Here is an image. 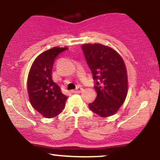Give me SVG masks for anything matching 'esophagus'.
I'll use <instances>...</instances> for the list:
<instances>
[{"mask_svg":"<svg viewBox=\"0 0 160 160\" xmlns=\"http://www.w3.org/2000/svg\"><path fill=\"white\" fill-rule=\"evenodd\" d=\"M82 90H83V89L80 87H77L76 89H74V90L73 91V92H74V93H80V92H82Z\"/></svg>","mask_w":160,"mask_h":160,"instance_id":"34e87169","label":"esophagus"}]
</instances>
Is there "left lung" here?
Returning <instances> with one entry per match:
<instances>
[{
  "label": "left lung",
  "instance_id": "left-lung-1",
  "mask_svg": "<svg viewBox=\"0 0 160 160\" xmlns=\"http://www.w3.org/2000/svg\"><path fill=\"white\" fill-rule=\"evenodd\" d=\"M82 49L96 81L97 96L89 108L100 117L117 112L128 93L127 70L116 51L101 44H84Z\"/></svg>",
  "mask_w": 160,
  "mask_h": 160
}]
</instances>
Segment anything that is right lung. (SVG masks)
<instances>
[{
  "mask_svg": "<svg viewBox=\"0 0 160 160\" xmlns=\"http://www.w3.org/2000/svg\"><path fill=\"white\" fill-rule=\"evenodd\" d=\"M67 48L54 47L39 54L32 64L28 76L27 89L31 105L48 118L58 115L68 99L52 76L54 60Z\"/></svg>",
  "mask_w": 160,
  "mask_h": 160,
  "instance_id": "obj_1",
  "label": "right lung"
}]
</instances>
